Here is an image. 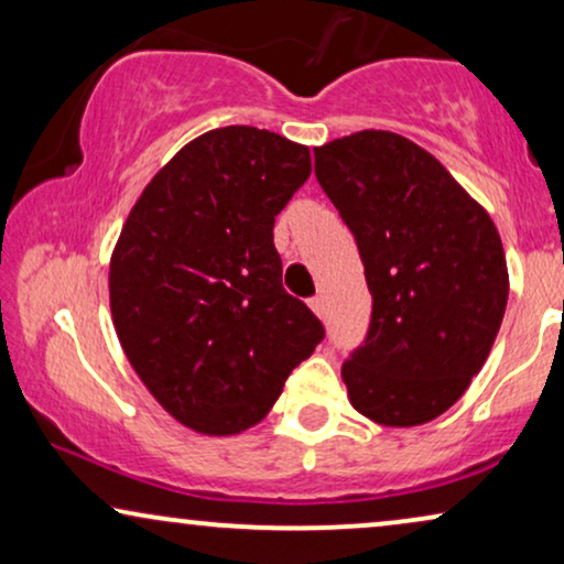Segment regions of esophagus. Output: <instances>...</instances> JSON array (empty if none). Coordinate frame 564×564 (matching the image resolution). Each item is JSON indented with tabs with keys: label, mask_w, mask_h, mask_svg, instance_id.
<instances>
[{
	"label": "esophagus",
	"mask_w": 564,
	"mask_h": 564,
	"mask_svg": "<svg viewBox=\"0 0 564 564\" xmlns=\"http://www.w3.org/2000/svg\"><path fill=\"white\" fill-rule=\"evenodd\" d=\"M311 307H313V313L318 315V318H323V315H326V297H323V295L311 297Z\"/></svg>",
	"instance_id": "obj_1"
}]
</instances>
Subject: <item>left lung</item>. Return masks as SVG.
Instances as JSON below:
<instances>
[{
  "label": "left lung",
  "mask_w": 564,
  "mask_h": 564,
  "mask_svg": "<svg viewBox=\"0 0 564 564\" xmlns=\"http://www.w3.org/2000/svg\"><path fill=\"white\" fill-rule=\"evenodd\" d=\"M313 153L372 292L365 344L341 367L351 405L380 426L434 421L465 395L503 323L496 223L429 151L390 130H359Z\"/></svg>",
  "instance_id": "1"
}]
</instances>
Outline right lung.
Returning a JSON list of instances; mask_svg holds the SVG:
<instances>
[{"instance_id": "right-lung-1", "label": "right lung", "mask_w": 564, "mask_h": 564, "mask_svg": "<svg viewBox=\"0 0 564 564\" xmlns=\"http://www.w3.org/2000/svg\"><path fill=\"white\" fill-rule=\"evenodd\" d=\"M311 151L228 126L189 141L149 182L110 259L122 351L161 408L207 436L241 434L276 403L326 330L282 288L274 218Z\"/></svg>"}]
</instances>
